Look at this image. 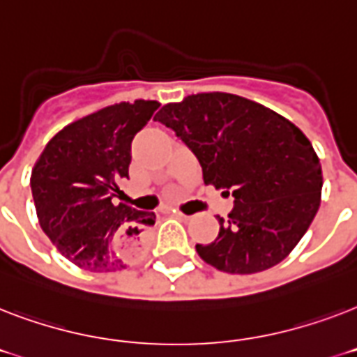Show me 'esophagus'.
<instances>
[{
	"label": "esophagus",
	"mask_w": 357,
	"mask_h": 357,
	"mask_svg": "<svg viewBox=\"0 0 357 357\" xmlns=\"http://www.w3.org/2000/svg\"><path fill=\"white\" fill-rule=\"evenodd\" d=\"M172 215H176V217H181V218L187 217V215H185V213L179 211V209H172Z\"/></svg>",
	"instance_id": "obj_1"
}]
</instances>
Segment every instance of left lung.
<instances>
[{
    "label": "left lung",
    "mask_w": 357,
    "mask_h": 357,
    "mask_svg": "<svg viewBox=\"0 0 357 357\" xmlns=\"http://www.w3.org/2000/svg\"><path fill=\"white\" fill-rule=\"evenodd\" d=\"M157 122L174 129L200 161L204 183L234 196L218 237L196 244L207 265L254 274L287 257L321 206L322 170L313 146L272 109L228 92L167 103Z\"/></svg>",
    "instance_id": "obj_1"
}]
</instances>
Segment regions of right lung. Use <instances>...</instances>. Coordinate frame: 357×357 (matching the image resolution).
Listing matches in <instances>:
<instances>
[{"label": "right lung", "instance_id": "1", "mask_svg": "<svg viewBox=\"0 0 357 357\" xmlns=\"http://www.w3.org/2000/svg\"><path fill=\"white\" fill-rule=\"evenodd\" d=\"M159 107L135 100L103 107L63 128L35 162L31 190L40 228L74 265L122 271L140 254L155 215L116 202L129 178L131 140Z\"/></svg>", "mask_w": 357, "mask_h": 357}]
</instances>
